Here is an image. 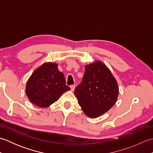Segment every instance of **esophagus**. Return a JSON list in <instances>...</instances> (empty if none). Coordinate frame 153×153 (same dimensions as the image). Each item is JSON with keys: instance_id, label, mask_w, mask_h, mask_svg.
<instances>
[{"instance_id": "esophagus-1", "label": "esophagus", "mask_w": 153, "mask_h": 153, "mask_svg": "<svg viewBox=\"0 0 153 153\" xmlns=\"http://www.w3.org/2000/svg\"><path fill=\"white\" fill-rule=\"evenodd\" d=\"M75 87H76V86H75L74 85H72L70 86V89H71V91H74V89H75Z\"/></svg>"}]
</instances>
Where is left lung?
<instances>
[{"instance_id":"obj_1","label":"left lung","mask_w":153,"mask_h":153,"mask_svg":"<svg viewBox=\"0 0 153 153\" xmlns=\"http://www.w3.org/2000/svg\"><path fill=\"white\" fill-rule=\"evenodd\" d=\"M118 93L116 79L100 61L86 65L82 82L75 89V95L83 112L93 118L111 108Z\"/></svg>"}]
</instances>
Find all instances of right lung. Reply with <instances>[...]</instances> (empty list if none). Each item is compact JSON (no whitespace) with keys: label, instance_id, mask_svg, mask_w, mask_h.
<instances>
[{"label":"right lung","instance_id":"obj_1","mask_svg":"<svg viewBox=\"0 0 153 153\" xmlns=\"http://www.w3.org/2000/svg\"><path fill=\"white\" fill-rule=\"evenodd\" d=\"M70 89L66 85L64 74L58 69L57 64L46 62L31 74L26 84L25 93L32 103L45 108Z\"/></svg>","mask_w":153,"mask_h":153}]
</instances>
